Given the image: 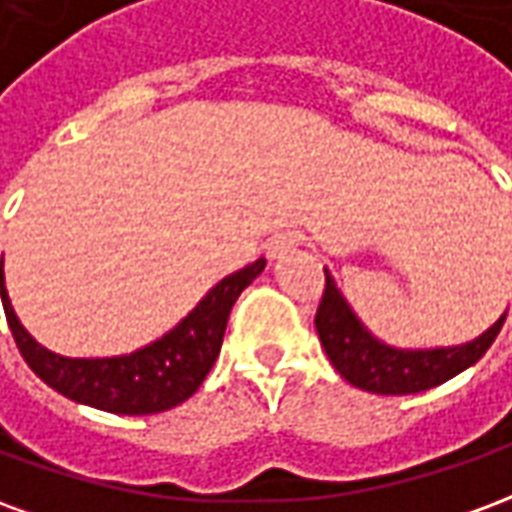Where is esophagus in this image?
I'll list each match as a JSON object with an SVG mask.
<instances>
[{"label": "esophagus", "mask_w": 512, "mask_h": 512, "mask_svg": "<svg viewBox=\"0 0 512 512\" xmlns=\"http://www.w3.org/2000/svg\"><path fill=\"white\" fill-rule=\"evenodd\" d=\"M301 241V235L296 230H285V233H279L271 238V244H268V257H282L288 255L290 249H296Z\"/></svg>", "instance_id": "obj_1"}]
</instances>
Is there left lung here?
Segmentation results:
<instances>
[{
  "label": "left lung",
  "mask_w": 512,
  "mask_h": 512,
  "mask_svg": "<svg viewBox=\"0 0 512 512\" xmlns=\"http://www.w3.org/2000/svg\"><path fill=\"white\" fill-rule=\"evenodd\" d=\"M326 271V268H323ZM507 312L483 332L477 340L452 348H428V351H403L381 343L367 332L343 293L326 271V288L315 312V329L321 337L326 356L334 370L348 381L373 395H417L425 389L450 381L494 345L496 334L505 323Z\"/></svg>",
  "instance_id": "1"
}]
</instances>
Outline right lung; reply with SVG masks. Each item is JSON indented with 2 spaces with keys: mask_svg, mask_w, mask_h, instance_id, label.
<instances>
[{
  "mask_svg": "<svg viewBox=\"0 0 512 512\" xmlns=\"http://www.w3.org/2000/svg\"><path fill=\"white\" fill-rule=\"evenodd\" d=\"M266 268L260 257L241 271H235L222 282H216L208 296L156 343L139 348L126 356L106 359H68L51 354L32 334L21 326L7 299L5 268L0 263V296L5 307L7 326L13 332L18 351L32 373L46 381L60 395L71 397L84 406L112 411V414H158L189 400L222 348L227 318L241 290L252 285V279Z\"/></svg>",
  "mask_w": 512,
  "mask_h": 512,
  "instance_id": "obj_1",
  "label": "right lung"
}]
</instances>
